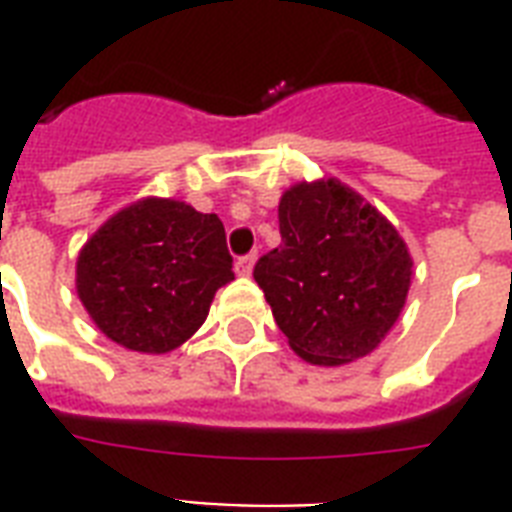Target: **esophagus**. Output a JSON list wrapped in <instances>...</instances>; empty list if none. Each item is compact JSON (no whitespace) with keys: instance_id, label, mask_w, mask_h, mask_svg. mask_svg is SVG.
I'll return each instance as SVG.
<instances>
[{"instance_id":"1","label":"esophagus","mask_w":512,"mask_h":512,"mask_svg":"<svg viewBox=\"0 0 512 512\" xmlns=\"http://www.w3.org/2000/svg\"><path fill=\"white\" fill-rule=\"evenodd\" d=\"M252 265H255V255H244L236 260V273L239 276H249L252 273Z\"/></svg>"}]
</instances>
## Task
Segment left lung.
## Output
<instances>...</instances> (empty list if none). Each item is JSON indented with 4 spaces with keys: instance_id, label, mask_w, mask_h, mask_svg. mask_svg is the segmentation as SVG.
Instances as JSON below:
<instances>
[{
    "instance_id": "1",
    "label": "left lung",
    "mask_w": 512,
    "mask_h": 512,
    "mask_svg": "<svg viewBox=\"0 0 512 512\" xmlns=\"http://www.w3.org/2000/svg\"><path fill=\"white\" fill-rule=\"evenodd\" d=\"M281 244L255 265L273 319L319 366L372 353L404 311L412 257L385 217L340 180L297 183L279 201Z\"/></svg>"
}]
</instances>
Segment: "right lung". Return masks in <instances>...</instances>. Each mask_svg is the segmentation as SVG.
I'll return each instance as SVG.
<instances>
[{"label": "right lung", "instance_id": "add662e5", "mask_svg": "<svg viewBox=\"0 0 512 512\" xmlns=\"http://www.w3.org/2000/svg\"><path fill=\"white\" fill-rule=\"evenodd\" d=\"M231 268L220 217L148 196L92 233L76 260V292L103 335L167 353L204 324Z\"/></svg>", "mask_w": 512, "mask_h": 512}]
</instances>
